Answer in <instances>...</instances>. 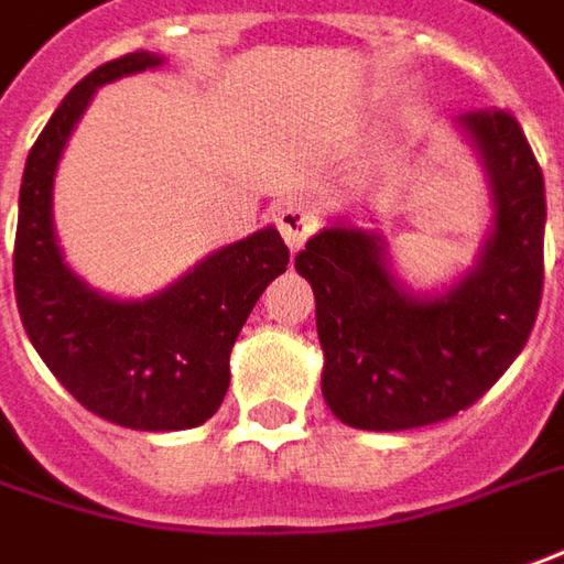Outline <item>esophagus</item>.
<instances>
[{
  "mask_svg": "<svg viewBox=\"0 0 564 564\" xmlns=\"http://www.w3.org/2000/svg\"><path fill=\"white\" fill-rule=\"evenodd\" d=\"M278 228H281L286 247L296 252L302 250V243L312 237L314 216L308 213V206H305V203L290 200V203H283L281 209H278Z\"/></svg>",
  "mask_w": 564,
  "mask_h": 564,
  "instance_id": "34e87169",
  "label": "esophagus"
}]
</instances>
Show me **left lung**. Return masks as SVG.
I'll return each instance as SVG.
<instances>
[{
	"label": "left lung",
	"mask_w": 564,
	"mask_h": 564,
	"mask_svg": "<svg viewBox=\"0 0 564 564\" xmlns=\"http://www.w3.org/2000/svg\"><path fill=\"white\" fill-rule=\"evenodd\" d=\"M491 185L494 225L451 290L411 293L377 231L333 221L296 256L312 283L321 392L351 429L401 432L466 411L531 336L543 293V172L507 110L459 113Z\"/></svg>",
	"instance_id": "obj_1"
}]
</instances>
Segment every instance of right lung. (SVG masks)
I'll return each instance as SVG.
<instances>
[{"label": "right lung", "mask_w": 564, "mask_h": 564, "mask_svg": "<svg viewBox=\"0 0 564 564\" xmlns=\"http://www.w3.org/2000/svg\"><path fill=\"white\" fill-rule=\"evenodd\" d=\"M160 64L132 52L67 91L26 156L14 237V299L33 348L86 411L138 432L194 429L218 411L234 339L290 262L278 228H262L148 299L101 296L64 262L52 191L73 126L98 86Z\"/></svg>", "instance_id": "add662e5"}]
</instances>
